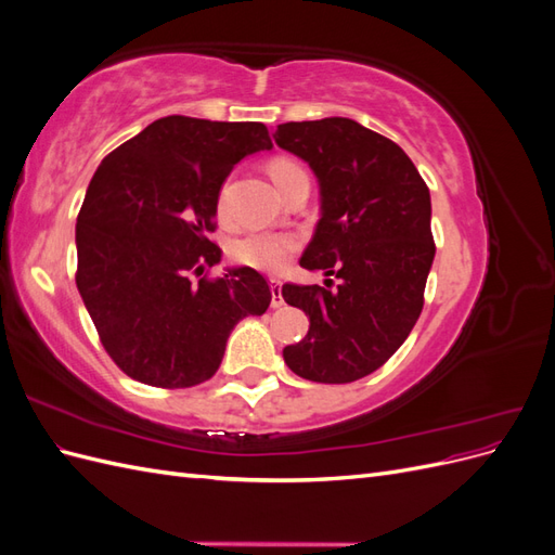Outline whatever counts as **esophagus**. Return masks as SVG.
<instances>
[{
  "label": "esophagus",
  "mask_w": 555,
  "mask_h": 555,
  "mask_svg": "<svg viewBox=\"0 0 555 555\" xmlns=\"http://www.w3.org/2000/svg\"><path fill=\"white\" fill-rule=\"evenodd\" d=\"M284 298H282V284L278 280H271V306L282 308Z\"/></svg>",
  "instance_id": "1"
}]
</instances>
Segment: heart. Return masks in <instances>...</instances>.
Instances as JSON below:
<instances>
[{
    "instance_id": "b5f03b06",
    "label": "heart",
    "mask_w": 555,
    "mask_h": 555,
    "mask_svg": "<svg viewBox=\"0 0 555 555\" xmlns=\"http://www.w3.org/2000/svg\"><path fill=\"white\" fill-rule=\"evenodd\" d=\"M268 173H271L278 190L284 182H289L294 176L306 173L296 162L289 159H273L268 164ZM298 247L296 236L292 233H273V231H255L247 236L238 238L231 245V257L236 263L255 268L261 273H278L280 268L287 263Z\"/></svg>"
}]
</instances>
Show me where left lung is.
I'll return each mask as SVG.
<instances>
[{
    "label": "left lung",
    "instance_id": "1",
    "mask_svg": "<svg viewBox=\"0 0 555 555\" xmlns=\"http://www.w3.org/2000/svg\"><path fill=\"white\" fill-rule=\"evenodd\" d=\"M273 139L319 182L322 217L298 263L326 275V287H282L310 317L284 363L310 382H357L396 354L422 314L435 257L430 192L400 145L349 117L284 122Z\"/></svg>",
    "mask_w": 555,
    "mask_h": 555
}]
</instances>
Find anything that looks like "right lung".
<instances>
[{"instance_id":"1","label":"right lung","mask_w":555,"mask_h":555,"mask_svg":"<svg viewBox=\"0 0 555 555\" xmlns=\"http://www.w3.org/2000/svg\"><path fill=\"white\" fill-rule=\"evenodd\" d=\"M271 147L261 122L169 115L99 164L76 222V284L108 357L131 379L162 389L210 379L233 326L271 306L255 268L201 278L222 259L208 236L224 180Z\"/></svg>"}]
</instances>
